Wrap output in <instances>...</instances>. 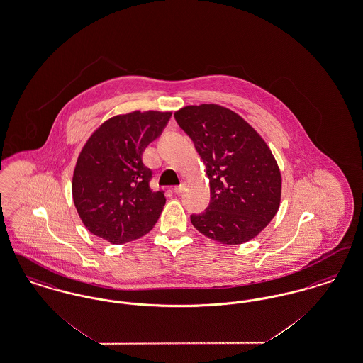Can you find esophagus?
<instances>
[{"instance_id":"obj_1","label":"esophagus","mask_w":363,"mask_h":363,"mask_svg":"<svg viewBox=\"0 0 363 363\" xmlns=\"http://www.w3.org/2000/svg\"><path fill=\"white\" fill-rule=\"evenodd\" d=\"M185 188H186V185H185V184H181V185H178V186L174 188V193H175V194H181V193L185 190Z\"/></svg>"}]
</instances>
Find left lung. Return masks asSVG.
I'll list each match as a JSON object with an SVG mask.
<instances>
[{"label": "left lung", "instance_id": "8db88e82", "mask_svg": "<svg viewBox=\"0 0 363 363\" xmlns=\"http://www.w3.org/2000/svg\"><path fill=\"white\" fill-rule=\"evenodd\" d=\"M207 167L211 201L190 222L213 241H250L277 215L281 177L259 133L218 104L188 106L174 114Z\"/></svg>", "mask_w": 363, "mask_h": 363}]
</instances>
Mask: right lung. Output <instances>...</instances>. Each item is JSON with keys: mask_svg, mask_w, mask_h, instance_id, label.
<instances>
[{"mask_svg": "<svg viewBox=\"0 0 363 363\" xmlns=\"http://www.w3.org/2000/svg\"><path fill=\"white\" fill-rule=\"evenodd\" d=\"M172 113L133 111L102 123L84 145L73 173V203L96 237L111 243L138 240L152 230L164 191L151 188L143 152L159 138Z\"/></svg>", "mask_w": 363, "mask_h": 363, "instance_id": "add662e5", "label": "right lung"}]
</instances>
